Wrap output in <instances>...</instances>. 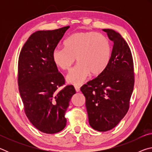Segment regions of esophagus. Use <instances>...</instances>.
<instances>
[{"mask_svg":"<svg viewBox=\"0 0 152 152\" xmlns=\"http://www.w3.org/2000/svg\"><path fill=\"white\" fill-rule=\"evenodd\" d=\"M74 88H75V90H76V92H79L80 90V86H78V85H75V86H74Z\"/></svg>","mask_w":152,"mask_h":152,"instance_id":"obj_1","label":"esophagus"}]
</instances>
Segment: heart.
Listing matches in <instances>:
<instances>
[{"instance_id":"heart-1","label":"heart","mask_w":152,"mask_h":152,"mask_svg":"<svg viewBox=\"0 0 152 152\" xmlns=\"http://www.w3.org/2000/svg\"><path fill=\"white\" fill-rule=\"evenodd\" d=\"M112 47L106 36L94 31L78 32L64 42V48L53 50L52 59L55 65L63 70H70L76 60V67L67 76V80L80 84L90 74L99 75L111 58Z\"/></svg>"}]
</instances>
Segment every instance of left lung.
Returning a JSON list of instances; mask_svg holds the SVG:
<instances>
[{
	"label": "left lung",
	"mask_w": 152,
	"mask_h": 152,
	"mask_svg": "<svg viewBox=\"0 0 152 152\" xmlns=\"http://www.w3.org/2000/svg\"><path fill=\"white\" fill-rule=\"evenodd\" d=\"M113 42L111 58L106 69L87 82L80 91L86 98L89 124L99 132L114 128L129 108L134 86L132 51L119 33L102 29Z\"/></svg>",
	"instance_id": "8db88e82"
}]
</instances>
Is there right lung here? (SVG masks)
<instances>
[{
	"label": "right lung",
	"mask_w": 152,
	"mask_h": 152,
	"mask_svg": "<svg viewBox=\"0 0 152 152\" xmlns=\"http://www.w3.org/2000/svg\"><path fill=\"white\" fill-rule=\"evenodd\" d=\"M69 27L33 33L18 61V85L25 114L35 128L48 134L66 127V111L76 93L72 85L58 91L65 79L52 59L53 50Z\"/></svg>",
	"instance_id": "add662e5"
}]
</instances>
